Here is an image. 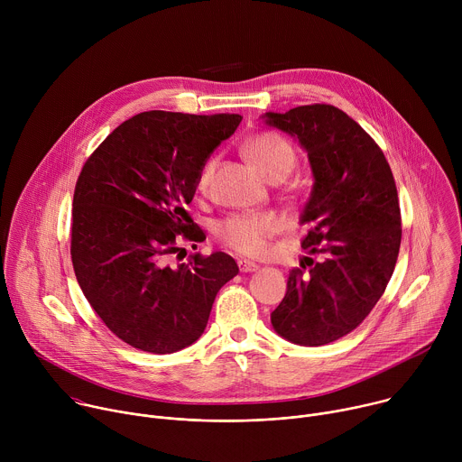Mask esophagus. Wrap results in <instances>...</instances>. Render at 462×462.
Masks as SVG:
<instances>
[{
	"mask_svg": "<svg viewBox=\"0 0 462 462\" xmlns=\"http://www.w3.org/2000/svg\"><path fill=\"white\" fill-rule=\"evenodd\" d=\"M237 265H239V271H241V273H255V271L259 269L257 263L248 261V259H239Z\"/></svg>",
	"mask_w": 462,
	"mask_h": 462,
	"instance_id": "obj_1",
	"label": "esophagus"
}]
</instances>
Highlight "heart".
Returning a JSON list of instances; mask_svg holds the SVG:
<instances>
[{
  "label": "heart",
  "mask_w": 462,
  "mask_h": 462,
  "mask_svg": "<svg viewBox=\"0 0 462 462\" xmlns=\"http://www.w3.org/2000/svg\"><path fill=\"white\" fill-rule=\"evenodd\" d=\"M243 150L257 170L273 182L283 180L296 166L294 148L273 131H259L250 135ZM214 170L216 159H208L197 173V189L205 191L208 188ZM282 230L283 219L273 212L232 214L216 225L217 239L243 255H261L267 250L269 241Z\"/></svg>",
  "instance_id": "b5f03b06"
}]
</instances>
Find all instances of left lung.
<instances>
[{
	"label": "left lung",
	"instance_id": "8db88e82",
	"mask_svg": "<svg viewBox=\"0 0 462 462\" xmlns=\"http://www.w3.org/2000/svg\"><path fill=\"white\" fill-rule=\"evenodd\" d=\"M263 118L309 155L314 184L301 246L318 254L291 271L271 321L292 344H331L355 331L391 280L402 239L397 186L378 144L342 109L310 104Z\"/></svg>",
	"mask_w": 462,
	"mask_h": 462
}]
</instances>
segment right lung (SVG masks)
Masks as SVG:
<instances>
[{
	"mask_svg": "<svg viewBox=\"0 0 462 462\" xmlns=\"http://www.w3.org/2000/svg\"><path fill=\"white\" fill-rule=\"evenodd\" d=\"M241 115L144 111L122 122L86 161L73 197L71 259L79 285L109 331L168 355L205 333L232 255L193 254L170 267L177 237L201 241L186 207L197 173Z\"/></svg>",
	"mask_w": 462,
	"mask_h": 462,
	"instance_id": "obj_1",
	"label": "right lung"
}]
</instances>
